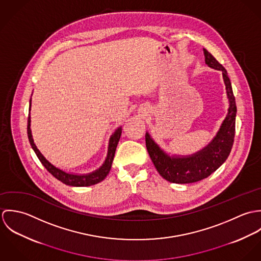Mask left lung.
<instances>
[{"mask_svg": "<svg viewBox=\"0 0 261 261\" xmlns=\"http://www.w3.org/2000/svg\"><path fill=\"white\" fill-rule=\"evenodd\" d=\"M203 51L206 64L211 68L222 71L229 99V110L220 129L212 142L204 149L191 155L170 156L152 141L149 133L146 134L147 149L156 171L165 180L171 183L189 184L209 177L226 161L234 143L237 109L230 79L226 69L215 57L206 49H203Z\"/></svg>", "mask_w": 261, "mask_h": 261, "instance_id": "left-lung-1", "label": "left lung"}]
</instances>
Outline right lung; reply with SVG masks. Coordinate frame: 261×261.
Here are the masks:
<instances>
[{
    "mask_svg": "<svg viewBox=\"0 0 261 261\" xmlns=\"http://www.w3.org/2000/svg\"><path fill=\"white\" fill-rule=\"evenodd\" d=\"M30 108H31V100H30ZM30 121H31V119H30V116H29L28 117V125H27V134H28V139H29L30 145H31L32 149H34L35 153L37 154L38 159L40 160L42 165L57 180H59L60 182H62L65 185H68V186L87 187L95 185V184L103 181L106 179V177L109 175V173L111 171V168H112V161H113V156H114V153H115V149H116L118 141H119L120 136H121V127H118L113 133V135L110 139L108 156H107L106 162L103 163V165L98 170H96V171H94L90 174L74 175V174L66 173V172L56 168L55 166H53L51 163H49L44 158V155L40 152V150L37 149L36 145L34 144L32 134H31V128H30Z\"/></svg>",
    "mask_w": 261,
    "mask_h": 261,
    "instance_id": "1",
    "label": "right lung"
}]
</instances>
